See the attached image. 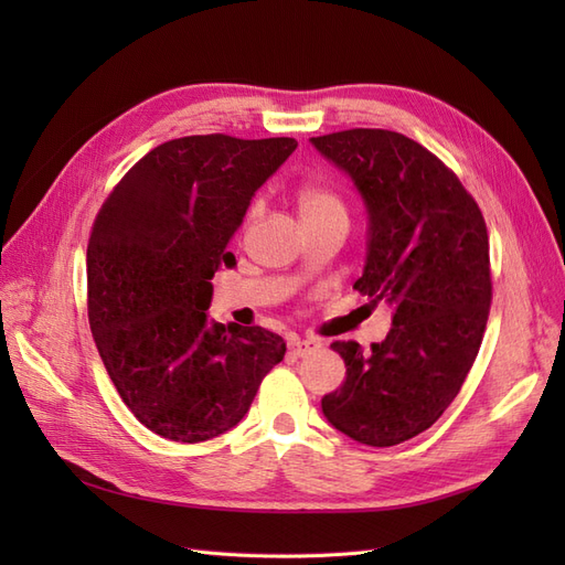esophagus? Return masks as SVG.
Here are the masks:
<instances>
[{"label": "esophagus", "instance_id": "obj_1", "mask_svg": "<svg viewBox=\"0 0 565 565\" xmlns=\"http://www.w3.org/2000/svg\"><path fill=\"white\" fill-rule=\"evenodd\" d=\"M320 347H322V344H320L318 339H292V341H289V351H292V353L299 355V358L316 353Z\"/></svg>", "mask_w": 565, "mask_h": 565}]
</instances>
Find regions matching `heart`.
I'll return each mask as SVG.
<instances>
[{"label": "heart", "mask_w": 565, "mask_h": 565, "mask_svg": "<svg viewBox=\"0 0 565 565\" xmlns=\"http://www.w3.org/2000/svg\"><path fill=\"white\" fill-rule=\"evenodd\" d=\"M295 200H297V210L303 218V224L306 221H320V218H347V204L330 185L303 183L297 188Z\"/></svg>", "instance_id": "1"}]
</instances>
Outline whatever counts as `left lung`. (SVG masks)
<instances>
[{
  "instance_id": "obj_1",
  "label": "left lung",
  "mask_w": 565,
  "mask_h": 565,
  "mask_svg": "<svg viewBox=\"0 0 565 565\" xmlns=\"http://www.w3.org/2000/svg\"><path fill=\"white\" fill-rule=\"evenodd\" d=\"M311 143L353 179L370 214L353 289L393 309L382 344L334 341L347 380L322 413L349 438L391 448L446 413L481 349L492 301L486 218L452 169L398 131L347 129Z\"/></svg>"
}]
</instances>
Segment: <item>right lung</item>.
Here are the masks:
<instances>
[{
	"label": "right lung",
	"instance_id": "right-lung-1",
	"mask_svg": "<svg viewBox=\"0 0 565 565\" xmlns=\"http://www.w3.org/2000/svg\"><path fill=\"white\" fill-rule=\"evenodd\" d=\"M295 139L183 136L119 179L87 247L89 328L119 398L152 434L202 443L241 422L285 358L264 328L207 322L212 278Z\"/></svg>",
	"mask_w": 565,
	"mask_h": 565
}]
</instances>
